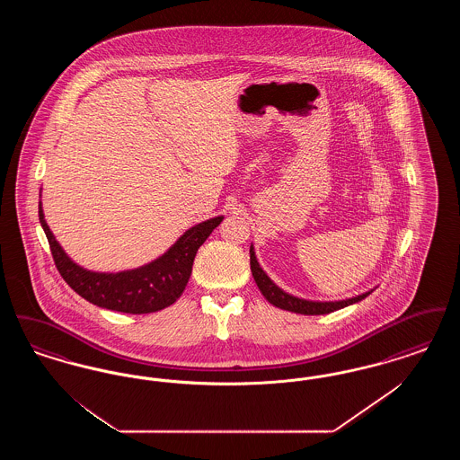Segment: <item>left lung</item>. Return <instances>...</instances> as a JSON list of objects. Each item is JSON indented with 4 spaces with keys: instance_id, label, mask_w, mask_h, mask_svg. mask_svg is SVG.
Listing matches in <instances>:
<instances>
[{
    "instance_id": "obj_1",
    "label": "left lung",
    "mask_w": 460,
    "mask_h": 460,
    "mask_svg": "<svg viewBox=\"0 0 460 460\" xmlns=\"http://www.w3.org/2000/svg\"><path fill=\"white\" fill-rule=\"evenodd\" d=\"M250 269H252V274H253V279L259 286V289L262 291L265 300L269 304H272L278 308H283V310H289V312H295V314H304V315H321V314H331L334 310H340L343 306L351 305V304H357L360 300H364L366 296H369L372 291H367L364 295H358V296H353L349 300H341V302H308V300H302V298H296V296H291L285 293L281 288L274 285L269 276L263 272L261 269V265L257 262V257H255V252H253V246H250Z\"/></svg>"
}]
</instances>
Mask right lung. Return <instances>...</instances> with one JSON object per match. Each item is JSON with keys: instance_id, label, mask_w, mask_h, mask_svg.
<instances>
[{"instance_id": "obj_1", "label": "right lung", "mask_w": 460, "mask_h": 460, "mask_svg": "<svg viewBox=\"0 0 460 460\" xmlns=\"http://www.w3.org/2000/svg\"><path fill=\"white\" fill-rule=\"evenodd\" d=\"M224 217L205 220L188 229L174 246L155 262L117 274L91 272L72 262L53 238L40 205V222L49 243L53 262L60 276L77 295L93 305L124 314H150L172 305L182 295L198 248L210 236Z\"/></svg>"}]
</instances>
